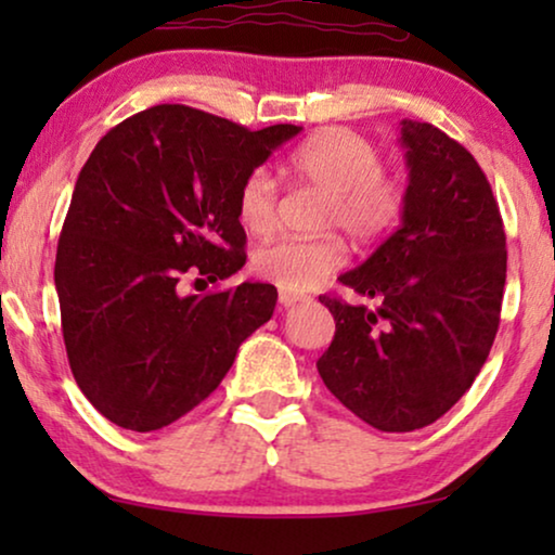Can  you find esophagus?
<instances>
[{
  "label": "esophagus",
  "instance_id": "1",
  "mask_svg": "<svg viewBox=\"0 0 555 555\" xmlns=\"http://www.w3.org/2000/svg\"><path fill=\"white\" fill-rule=\"evenodd\" d=\"M278 300H280V306H295V302H300V300H308V295H300V293H291V291H280L278 293Z\"/></svg>",
  "mask_w": 555,
  "mask_h": 555
}]
</instances>
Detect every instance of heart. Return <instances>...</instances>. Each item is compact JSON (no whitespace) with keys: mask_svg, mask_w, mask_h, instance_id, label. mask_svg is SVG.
Returning <instances> with one entry per match:
<instances>
[{"mask_svg":"<svg viewBox=\"0 0 555 555\" xmlns=\"http://www.w3.org/2000/svg\"><path fill=\"white\" fill-rule=\"evenodd\" d=\"M298 184L328 194L321 224L344 230L348 237L371 242L384 237L404 211L406 189L397 173L384 169L382 149L351 128H323L302 141L287 158ZM280 189L270 171H249L237 189V222L242 230L268 234L278 224ZM346 245L338 234L283 237L255 253V272L283 291H310L346 264Z\"/></svg>","mask_w":555,"mask_h":555,"instance_id":"b5f03b06","label":"heart"}]
</instances>
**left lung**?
Listing matches in <instances>:
<instances>
[{
  "mask_svg": "<svg viewBox=\"0 0 555 555\" xmlns=\"http://www.w3.org/2000/svg\"><path fill=\"white\" fill-rule=\"evenodd\" d=\"M409 186L399 230L340 275L376 308L321 295L336 336L318 374L382 431H414L457 404L495 340L505 230L475 156L431 124L401 120Z\"/></svg>",
  "mask_w": 555,
  "mask_h": 555,
  "instance_id": "left-lung-1",
  "label": "left lung"
}]
</instances>
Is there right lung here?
I'll return each instance as SVG.
<instances>
[{
    "label": "right lung",
    "mask_w": 555,
    "mask_h": 555,
    "mask_svg": "<svg viewBox=\"0 0 555 555\" xmlns=\"http://www.w3.org/2000/svg\"><path fill=\"white\" fill-rule=\"evenodd\" d=\"M300 131L166 103L98 141L60 232L55 287L73 376L105 420L131 431L177 422L270 321L268 283L181 295L179 280L219 283L245 264L237 189Z\"/></svg>",
    "instance_id": "add662e5"
}]
</instances>
